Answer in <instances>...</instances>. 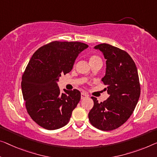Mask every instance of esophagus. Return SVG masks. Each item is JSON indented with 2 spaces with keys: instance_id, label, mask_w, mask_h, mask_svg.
<instances>
[{
  "instance_id": "obj_1",
  "label": "esophagus",
  "mask_w": 157,
  "mask_h": 157,
  "mask_svg": "<svg viewBox=\"0 0 157 157\" xmlns=\"http://www.w3.org/2000/svg\"><path fill=\"white\" fill-rule=\"evenodd\" d=\"M89 96L87 94H86L85 93H82L81 94V99H86V98H88Z\"/></svg>"
}]
</instances>
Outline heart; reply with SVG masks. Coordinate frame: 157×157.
Masks as SVG:
<instances>
[{
    "label": "heart",
    "instance_id": "obj_1",
    "mask_svg": "<svg viewBox=\"0 0 157 157\" xmlns=\"http://www.w3.org/2000/svg\"><path fill=\"white\" fill-rule=\"evenodd\" d=\"M97 59H100V58L98 57V56H91L90 58V61H92V60H97Z\"/></svg>",
    "mask_w": 157,
    "mask_h": 157
}]
</instances>
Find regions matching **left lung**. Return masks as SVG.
Here are the masks:
<instances>
[{
    "label": "left lung",
    "mask_w": 157,
    "mask_h": 157,
    "mask_svg": "<svg viewBox=\"0 0 157 157\" xmlns=\"http://www.w3.org/2000/svg\"><path fill=\"white\" fill-rule=\"evenodd\" d=\"M106 60L105 76L101 81L107 86L109 97L99 103L92 97L94 106L88 114L94 127L109 131L125 123L138 102L140 85L135 62L125 51L108 44L94 46Z\"/></svg>",
    "instance_id": "obj_1"
}]
</instances>
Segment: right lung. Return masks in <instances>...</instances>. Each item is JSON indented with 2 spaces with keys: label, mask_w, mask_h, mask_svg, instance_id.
<instances>
[{
  "label": "right lung",
  "mask_w": 157,
  "mask_h": 157,
  "mask_svg": "<svg viewBox=\"0 0 157 157\" xmlns=\"http://www.w3.org/2000/svg\"><path fill=\"white\" fill-rule=\"evenodd\" d=\"M88 48L78 41H53L32 56L22 75V92L28 113L46 130L67 125L81 98L77 90L61 93L58 82L71 71L77 57Z\"/></svg>",
  "instance_id": "right-lung-1"
}]
</instances>
